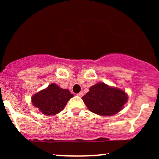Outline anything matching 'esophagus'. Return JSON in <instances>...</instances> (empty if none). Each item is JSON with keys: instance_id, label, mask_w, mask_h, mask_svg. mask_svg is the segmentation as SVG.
<instances>
[{"instance_id": "34e87169", "label": "esophagus", "mask_w": 159, "mask_h": 159, "mask_svg": "<svg viewBox=\"0 0 159 159\" xmlns=\"http://www.w3.org/2000/svg\"><path fill=\"white\" fill-rule=\"evenodd\" d=\"M77 95L79 96V97H82V96H83V92H82V91H81V92H79V93H78V94H77Z\"/></svg>"}]
</instances>
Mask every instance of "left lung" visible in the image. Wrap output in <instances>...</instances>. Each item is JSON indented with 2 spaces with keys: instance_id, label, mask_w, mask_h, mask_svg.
I'll use <instances>...</instances> for the list:
<instances>
[{
  "instance_id": "obj_1",
  "label": "left lung",
  "mask_w": 159,
  "mask_h": 159,
  "mask_svg": "<svg viewBox=\"0 0 159 159\" xmlns=\"http://www.w3.org/2000/svg\"><path fill=\"white\" fill-rule=\"evenodd\" d=\"M82 100L93 113L111 116L124 108L128 95L123 90L99 82L90 88L89 92L82 97Z\"/></svg>"
}]
</instances>
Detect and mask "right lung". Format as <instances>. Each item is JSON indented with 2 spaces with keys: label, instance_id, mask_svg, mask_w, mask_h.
<instances>
[{
  "label": "right lung",
  "instance_id": "1",
  "mask_svg": "<svg viewBox=\"0 0 159 159\" xmlns=\"http://www.w3.org/2000/svg\"><path fill=\"white\" fill-rule=\"evenodd\" d=\"M73 96L69 90L61 89L53 83L47 89L34 94L31 102L44 115H54L64 109Z\"/></svg>",
  "mask_w": 159,
  "mask_h": 159
}]
</instances>
